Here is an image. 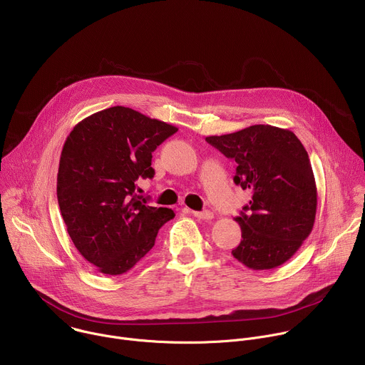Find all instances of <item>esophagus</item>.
Masks as SVG:
<instances>
[{"label":"esophagus","instance_id":"esophagus-1","mask_svg":"<svg viewBox=\"0 0 365 365\" xmlns=\"http://www.w3.org/2000/svg\"><path fill=\"white\" fill-rule=\"evenodd\" d=\"M191 214L197 218H200V220H211L212 218V212L205 210V211H191Z\"/></svg>","mask_w":365,"mask_h":365}]
</instances>
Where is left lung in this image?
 <instances>
[{
    "mask_svg": "<svg viewBox=\"0 0 365 365\" xmlns=\"http://www.w3.org/2000/svg\"><path fill=\"white\" fill-rule=\"evenodd\" d=\"M205 140L237 163L235 182L253 194L235 218L242 242L232 255L253 270L283 264L311 235L317 215V184L302 142L292 130L270 125Z\"/></svg>",
    "mask_w": 365,
    "mask_h": 365,
    "instance_id": "left-lung-1",
    "label": "left lung"
}]
</instances>
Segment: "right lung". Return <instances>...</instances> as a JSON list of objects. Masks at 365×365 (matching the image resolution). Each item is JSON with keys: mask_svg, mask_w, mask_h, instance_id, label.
Wrapping results in <instances>:
<instances>
[{"mask_svg": "<svg viewBox=\"0 0 365 365\" xmlns=\"http://www.w3.org/2000/svg\"><path fill=\"white\" fill-rule=\"evenodd\" d=\"M177 126L113 106L81 120L58 163L57 201L67 233L96 270L118 276L155 245L174 211L135 194L138 178H153V153Z\"/></svg>", "mask_w": 365, "mask_h": 365, "instance_id": "1", "label": "right lung"}]
</instances>
